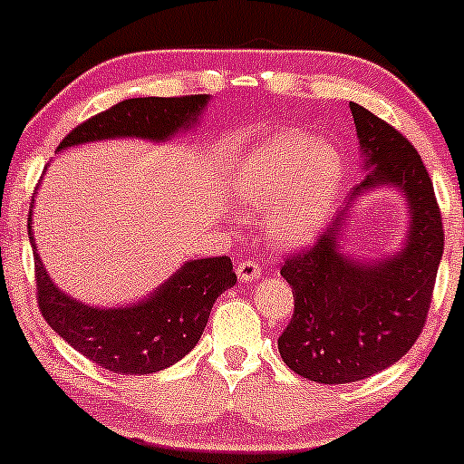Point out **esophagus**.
I'll use <instances>...</instances> for the list:
<instances>
[{"label":"esophagus","mask_w":464,"mask_h":464,"mask_svg":"<svg viewBox=\"0 0 464 464\" xmlns=\"http://www.w3.org/2000/svg\"><path fill=\"white\" fill-rule=\"evenodd\" d=\"M236 273L242 284H248V281H255L262 276V268H259V264L253 262V259H242V262H237L236 266Z\"/></svg>","instance_id":"esophagus-1"}]
</instances>
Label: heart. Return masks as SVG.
<instances>
[{"instance_id": "b5f03b06", "label": "heart", "mask_w": 464, "mask_h": 464, "mask_svg": "<svg viewBox=\"0 0 464 464\" xmlns=\"http://www.w3.org/2000/svg\"><path fill=\"white\" fill-rule=\"evenodd\" d=\"M340 180L343 159L332 143L284 130L239 165L236 198L248 211H270L266 220L270 242L295 248L323 231Z\"/></svg>"}]
</instances>
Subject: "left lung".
<instances>
[{"label": "left lung", "mask_w": 464, "mask_h": 464, "mask_svg": "<svg viewBox=\"0 0 464 464\" xmlns=\"http://www.w3.org/2000/svg\"><path fill=\"white\" fill-rule=\"evenodd\" d=\"M371 174L353 194L395 185L410 202L408 244L395 257L360 264L338 253L344 214L312 246L287 253L281 276L292 285L295 314L279 335L292 371L316 384L366 380L412 349L423 332L443 257L445 231L434 185L419 152L388 121L351 102Z\"/></svg>", "instance_id": "obj_1"}]
</instances>
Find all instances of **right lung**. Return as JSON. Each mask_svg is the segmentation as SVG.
<instances>
[{"mask_svg": "<svg viewBox=\"0 0 464 464\" xmlns=\"http://www.w3.org/2000/svg\"><path fill=\"white\" fill-rule=\"evenodd\" d=\"M205 104L207 95L124 100L78 124L58 150L111 137L168 140L179 129L189 126ZM30 225L32 218H28L32 242ZM34 281L41 316L78 353L106 371L148 375L177 364L196 347L216 299L236 285L237 276L227 255L194 259L165 281L150 299L115 310H98L63 295L50 281L36 253Z\"/></svg>", "mask_w": 464, "mask_h": 464, "instance_id": "add662e5", "label": "right lung"}]
</instances>
